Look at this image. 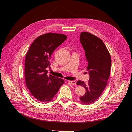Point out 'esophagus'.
Returning <instances> with one entry per match:
<instances>
[{"label": "esophagus", "mask_w": 132, "mask_h": 132, "mask_svg": "<svg viewBox=\"0 0 132 132\" xmlns=\"http://www.w3.org/2000/svg\"><path fill=\"white\" fill-rule=\"evenodd\" d=\"M69 82L71 84H73V85H75L76 84V82L75 81H69Z\"/></svg>", "instance_id": "1"}]
</instances>
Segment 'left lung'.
I'll return each mask as SVG.
<instances>
[{
	"mask_svg": "<svg viewBox=\"0 0 132 132\" xmlns=\"http://www.w3.org/2000/svg\"><path fill=\"white\" fill-rule=\"evenodd\" d=\"M80 40L88 62L87 70L90 79L87 84L81 81H78L77 84L84 86L86 90L85 94L80 97V101L85 104H91L100 97L107 85L111 60L104 43L97 37L82 32Z\"/></svg>",
	"mask_w": 132,
	"mask_h": 132,
	"instance_id": "left-lung-1",
	"label": "left lung"
}]
</instances>
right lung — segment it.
I'll list each match as a JSON object with an SVG mask.
<instances>
[{
	"mask_svg": "<svg viewBox=\"0 0 132 132\" xmlns=\"http://www.w3.org/2000/svg\"><path fill=\"white\" fill-rule=\"evenodd\" d=\"M67 39L64 34L47 33L37 37L27 51L25 62V78L31 95L40 102L51 101L64 81L50 75V59L54 51Z\"/></svg>",
	"mask_w": 132,
	"mask_h": 132,
	"instance_id": "obj_1",
	"label": "right lung"
}]
</instances>
